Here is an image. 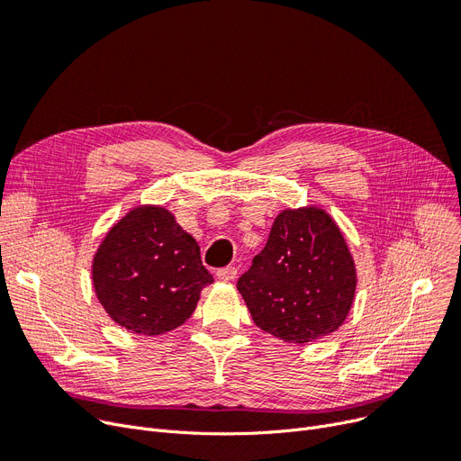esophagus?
I'll use <instances>...</instances> for the list:
<instances>
[{"label": "esophagus", "mask_w": 461, "mask_h": 461, "mask_svg": "<svg viewBox=\"0 0 461 461\" xmlns=\"http://www.w3.org/2000/svg\"><path fill=\"white\" fill-rule=\"evenodd\" d=\"M217 279H221V281H225V283H229V281H234L236 279V276H238V268H234V267H227V268H221V270H217Z\"/></svg>", "instance_id": "esophagus-1"}]
</instances>
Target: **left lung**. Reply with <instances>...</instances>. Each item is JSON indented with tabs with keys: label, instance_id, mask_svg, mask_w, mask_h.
I'll return each mask as SVG.
<instances>
[{
	"label": "left lung",
	"instance_id": "left-lung-1",
	"mask_svg": "<svg viewBox=\"0 0 461 461\" xmlns=\"http://www.w3.org/2000/svg\"><path fill=\"white\" fill-rule=\"evenodd\" d=\"M357 281L341 229L326 210L308 204L277 213L238 291L260 330L303 345L345 322Z\"/></svg>",
	"mask_w": 461,
	"mask_h": 461
}]
</instances>
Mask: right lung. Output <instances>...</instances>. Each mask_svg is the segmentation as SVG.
<instances>
[{
    "mask_svg": "<svg viewBox=\"0 0 461 461\" xmlns=\"http://www.w3.org/2000/svg\"><path fill=\"white\" fill-rule=\"evenodd\" d=\"M94 291L116 324L139 336L182 326L213 283L201 248L170 210L139 204L108 229L92 260Z\"/></svg>",
    "mask_w": 461,
    "mask_h": 461,
    "instance_id": "1",
    "label": "right lung"
}]
</instances>
